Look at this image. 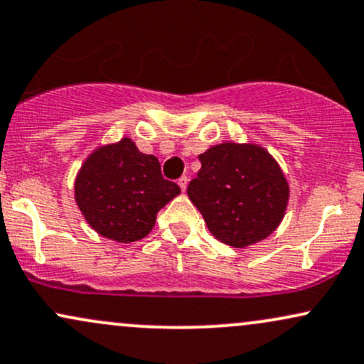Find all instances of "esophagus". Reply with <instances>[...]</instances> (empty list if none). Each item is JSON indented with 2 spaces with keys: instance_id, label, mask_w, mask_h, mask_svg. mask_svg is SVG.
I'll list each match as a JSON object with an SVG mask.
<instances>
[{
  "instance_id": "obj_1",
  "label": "esophagus",
  "mask_w": 364,
  "mask_h": 364,
  "mask_svg": "<svg viewBox=\"0 0 364 364\" xmlns=\"http://www.w3.org/2000/svg\"><path fill=\"white\" fill-rule=\"evenodd\" d=\"M178 185L181 188V191H186V186H188V178L186 176H181L178 179Z\"/></svg>"
}]
</instances>
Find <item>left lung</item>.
Listing matches in <instances>:
<instances>
[{
    "label": "left lung",
    "instance_id": "1",
    "mask_svg": "<svg viewBox=\"0 0 364 364\" xmlns=\"http://www.w3.org/2000/svg\"><path fill=\"white\" fill-rule=\"evenodd\" d=\"M198 159L201 169L188 185V196L213 237L227 246L247 247L278 229L290 186L264 147L222 142Z\"/></svg>",
    "mask_w": 364,
    "mask_h": 364
}]
</instances>
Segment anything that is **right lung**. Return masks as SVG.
<instances>
[{
  "mask_svg": "<svg viewBox=\"0 0 364 364\" xmlns=\"http://www.w3.org/2000/svg\"><path fill=\"white\" fill-rule=\"evenodd\" d=\"M179 193L163 178L157 157L129 137L95 149L74 181V200L91 229L125 244L146 237L157 212Z\"/></svg>",
  "mask_w": 364,
  "mask_h": 364,
  "instance_id": "obj_1",
  "label": "right lung"
}]
</instances>
